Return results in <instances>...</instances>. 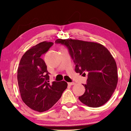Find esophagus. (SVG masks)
I'll return each mask as SVG.
<instances>
[{"instance_id":"1","label":"esophagus","mask_w":131,"mask_h":131,"mask_svg":"<svg viewBox=\"0 0 131 131\" xmlns=\"http://www.w3.org/2000/svg\"><path fill=\"white\" fill-rule=\"evenodd\" d=\"M68 84L69 85H73L74 84V83H73V82H72V83H68Z\"/></svg>"}]
</instances>
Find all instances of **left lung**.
Returning a JSON list of instances; mask_svg holds the SVG:
<instances>
[{
    "label": "left lung",
    "mask_w": 131,
    "mask_h": 131,
    "mask_svg": "<svg viewBox=\"0 0 131 131\" xmlns=\"http://www.w3.org/2000/svg\"><path fill=\"white\" fill-rule=\"evenodd\" d=\"M55 43L67 47L75 64V71L88 74L85 92L79 97L84 105L98 107L109 100L116 90L118 74L116 62L107 48L94 42L57 39Z\"/></svg>",
    "instance_id": "obj_1"
}]
</instances>
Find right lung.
<instances>
[{
    "instance_id": "1",
    "label": "right lung",
    "mask_w": 131,
    "mask_h": 131,
    "mask_svg": "<svg viewBox=\"0 0 131 131\" xmlns=\"http://www.w3.org/2000/svg\"><path fill=\"white\" fill-rule=\"evenodd\" d=\"M53 44L52 42L43 41L30 48L22 57L18 68L21 98L28 107L39 112L52 107L68 86L65 81L49 83V73L41 57Z\"/></svg>"
}]
</instances>
